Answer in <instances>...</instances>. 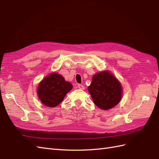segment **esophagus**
<instances>
[{"instance_id":"1","label":"esophagus","mask_w":159,"mask_h":159,"mask_svg":"<svg viewBox=\"0 0 159 159\" xmlns=\"http://www.w3.org/2000/svg\"><path fill=\"white\" fill-rule=\"evenodd\" d=\"M77 88H78L79 89H80V90H84V86H83V85L82 84H78L77 85Z\"/></svg>"}]
</instances>
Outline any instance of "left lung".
I'll return each mask as SVG.
<instances>
[{
    "instance_id": "left-lung-1",
    "label": "left lung",
    "mask_w": 159,
    "mask_h": 159,
    "mask_svg": "<svg viewBox=\"0 0 159 159\" xmlns=\"http://www.w3.org/2000/svg\"><path fill=\"white\" fill-rule=\"evenodd\" d=\"M88 90L94 103L103 110H108L115 107L121 99V85L108 71L93 75L92 83Z\"/></svg>"
}]
</instances>
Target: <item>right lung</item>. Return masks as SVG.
<instances>
[{"instance_id": "right-lung-1", "label": "right lung", "mask_w": 159, "mask_h": 159, "mask_svg": "<svg viewBox=\"0 0 159 159\" xmlns=\"http://www.w3.org/2000/svg\"><path fill=\"white\" fill-rule=\"evenodd\" d=\"M72 88V84L66 82L61 75L52 73L40 82L37 93L38 98L45 106L55 107L63 101Z\"/></svg>"}]
</instances>
